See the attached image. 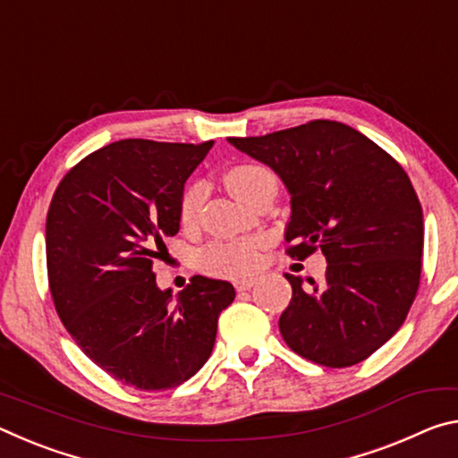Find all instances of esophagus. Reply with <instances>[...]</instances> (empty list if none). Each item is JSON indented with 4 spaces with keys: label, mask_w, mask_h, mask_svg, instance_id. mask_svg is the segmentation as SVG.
Masks as SVG:
<instances>
[{
    "label": "esophagus",
    "mask_w": 458,
    "mask_h": 458,
    "mask_svg": "<svg viewBox=\"0 0 458 458\" xmlns=\"http://www.w3.org/2000/svg\"><path fill=\"white\" fill-rule=\"evenodd\" d=\"M252 284H254V278H252V276H248V278H236V281H234V286H236L238 293L250 291Z\"/></svg>",
    "instance_id": "obj_1"
}]
</instances>
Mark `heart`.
<instances>
[{
	"label": "heart",
	"mask_w": 458,
	"mask_h": 458,
	"mask_svg": "<svg viewBox=\"0 0 458 458\" xmlns=\"http://www.w3.org/2000/svg\"><path fill=\"white\" fill-rule=\"evenodd\" d=\"M228 188L248 204L270 185L276 188V177L270 169L259 164H238L228 169ZM204 204V185L193 182L185 185L180 198V222L183 226H193L199 218ZM262 238L248 236L234 240H214L198 252V267L214 276H242L252 273L259 265Z\"/></svg>",
	"instance_id": "heart-1"
}]
</instances>
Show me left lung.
Returning <instances> with one entry per match:
<instances>
[{
  "label": "left lung",
  "mask_w": 458,
  "mask_h": 458,
  "mask_svg": "<svg viewBox=\"0 0 458 458\" xmlns=\"http://www.w3.org/2000/svg\"><path fill=\"white\" fill-rule=\"evenodd\" d=\"M281 175L291 193L286 254L321 250V284L284 275L293 299L278 329L294 353L325 368L368 360L412 307L422 270V206L390 153L337 121H309L262 137H230Z\"/></svg>",
  "instance_id": "obj_1"
}]
</instances>
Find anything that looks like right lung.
Returning a JSON list of instances; mask_svg holds the SVG:
<instances>
[{
    "mask_svg": "<svg viewBox=\"0 0 458 458\" xmlns=\"http://www.w3.org/2000/svg\"><path fill=\"white\" fill-rule=\"evenodd\" d=\"M214 141L123 139L92 151L58 183L46 218V265L60 321L119 382L161 392L210 358L218 317L236 293L191 276L159 291L153 260L180 230V198Z\"/></svg>",
    "mask_w": 458,
    "mask_h": 458,
    "instance_id": "1",
    "label": "right lung"
}]
</instances>
